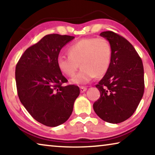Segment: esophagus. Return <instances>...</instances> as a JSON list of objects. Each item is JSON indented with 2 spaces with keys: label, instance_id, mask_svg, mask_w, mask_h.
Masks as SVG:
<instances>
[{
  "label": "esophagus",
  "instance_id": "1",
  "mask_svg": "<svg viewBox=\"0 0 155 155\" xmlns=\"http://www.w3.org/2000/svg\"><path fill=\"white\" fill-rule=\"evenodd\" d=\"M80 90H81V93H83V92H85L86 90H87V87H83V86H81V87H80Z\"/></svg>",
  "mask_w": 155,
  "mask_h": 155
}]
</instances>
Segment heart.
Masks as SVG:
<instances>
[{
    "instance_id": "obj_1",
    "label": "heart",
    "mask_w": 155,
    "mask_h": 155,
    "mask_svg": "<svg viewBox=\"0 0 155 155\" xmlns=\"http://www.w3.org/2000/svg\"><path fill=\"white\" fill-rule=\"evenodd\" d=\"M68 55H59V70L67 77H73L78 67L79 72L71 79L74 84H86L96 77H102L109 69L112 47L104 38H84L76 41L68 49Z\"/></svg>"
}]
</instances>
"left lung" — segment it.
I'll return each mask as SVG.
<instances>
[{"label": "left lung", "mask_w": 155, "mask_h": 155, "mask_svg": "<svg viewBox=\"0 0 155 155\" xmlns=\"http://www.w3.org/2000/svg\"><path fill=\"white\" fill-rule=\"evenodd\" d=\"M100 35L112 47L111 65L96 87L101 96L93 104L96 114L104 121L117 124L132 115L144 91L143 66L141 59L129 41L113 31Z\"/></svg>", "instance_id": "8db88e82"}]
</instances>
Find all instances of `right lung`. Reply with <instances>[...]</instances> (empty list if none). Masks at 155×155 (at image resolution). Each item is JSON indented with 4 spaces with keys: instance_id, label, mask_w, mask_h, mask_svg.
I'll return each mask as SVG.
<instances>
[{
    "instance_id": "obj_1",
    "label": "right lung",
    "mask_w": 155,
    "mask_h": 155,
    "mask_svg": "<svg viewBox=\"0 0 155 155\" xmlns=\"http://www.w3.org/2000/svg\"><path fill=\"white\" fill-rule=\"evenodd\" d=\"M74 38L59 34L46 35L26 50L15 67L21 103L34 119L47 127L66 122L80 94L77 85H62L68 80L57 63L61 49Z\"/></svg>"
}]
</instances>
